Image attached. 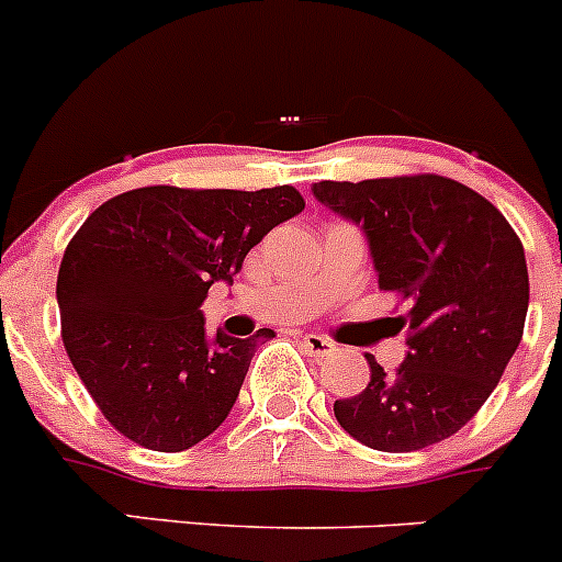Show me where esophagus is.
Instances as JSON below:
<instances>
[{"label":"esophagus","mask_w":562,"mask_h":562,"mask_svg":"<svg viewBox=\"0 0 562 562\" xmlns=\"http://www.w3.org/2000/svg\"><path fill=\"white\" fill-rule=\"evenodd\" d=\"M302 346H305V352L316 360H324V358H329V355H335L333 340L324 338V335H316V333L302 335Z\"/></svg>","instance_id":"obj_1"}]
</instances>
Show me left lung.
<instances>
[{"instance_id": "1", "label": "left lung", "mask_w": 562, "mask_h": 562, "mask_svg": "<svg viewBox=\"0 0 562 562\" xmlns=\"http://www.w3.org/2000/svg\"><path fill=\"white\" fill-rule=\"evenodd\" d=\"M313 196L369 240L376 282L407 313L405 363L335 402L340 427L380 452H416L485 405L521 344L529 305L524 246L494 204L438 175L316 182Z\"/></svg>"}]
</instances>
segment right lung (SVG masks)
<instances>
[{
  "instance_id": "1",
  "label": "right lung",
  "mask_w": 562,
  "mask_h": 562,
  "mask_svg": "<svg viewBox=\"0 0 562 562\" xmlns=\"http://www.w3.org/2000/svg\"><path fill=\"white\" fill-rule=\"evenodd\" d=\"M302 210L291 186H151L86 218L57 271L63 346L119 432L182 452L222 427L260 335H210L199 307L213 282L233 285L251 246Z\"/></svg>"
}]
</instances>
